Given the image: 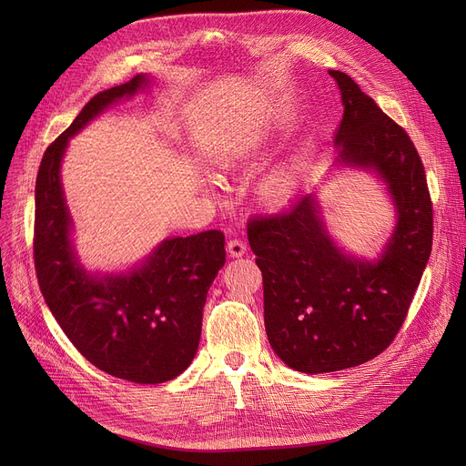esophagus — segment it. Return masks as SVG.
Wrapping results in <instances>:
<instances>
[{"label":"esophagus","mask_w":466,"mask_h":466,"mask_svg":"<svg viewBox=\"0 0 466 466\" xmlns=\"http://www.w3.org/2000/svg\"><path fill=\"white\" fill-rule=\"evenodd\" d=\"M227 251H228L230 257H236V258H238V257H243V255H246V241L239 239V238L228 239Z\"/></svg>","instance_id":"1"}]
</instances>
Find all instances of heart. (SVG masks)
Returning <instances> with one entry per match:
<instances>
[{"label":"heart","mask_w":466,"mask_h":466,"mask_svg":"<svg viewBox=\"0 0 466 466\" xmlns=\"http://www.w3.org/2000/svg\"><path fill=\"white\" fill-rule=\"evenodd\" d=\"M266 139H270V128H260V130H246L241 134H232L230 139L223 143V149H220V158L225 164H239L251 158V155L262 147ZM292 188H295V177H292L289 171L279 169L270 177H266L260 185V198L266 206L279 208L287 204L290 198Z\"/></svg>","instance_id":"heart-1"}]
</instances>
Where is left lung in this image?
Listing matches in <instances>:
<instances>
[{"label": "left lung", "mask_w": 466, "mask_h": 466, "mask_svg": "<svg viewBox=\"0 0 466 466\" xmlns=\"http://www.w3.org/2000/svg\"><path fill=\"white\" fill-rule=\"evenodd\" d=\"M329 73L344 102L338 160L380 171L399 225L383 257L364 262L334 246L313 194L249 218L268 339L287 366L306 374L353 369L393 344L432 249V202L413 141L350 76Z\"/></svg>", "instance_id": "8db88e82"}]
</instances>
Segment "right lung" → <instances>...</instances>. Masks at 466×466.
<instances>
[{
	"mask_svg": "<svg viewBox=\"0 0 466 466\" xmlns=\"http://www.w3.org/2000/svg\"><path fill=\"white\" fill-rule=\"evenodd\" d=\"M145 76L96 94L43 155L35 181L34 262L41 295L76 350L96 369L136 383L179 376L198 350L209 285L225 266V234L166 239L139 270L97 279L71 249V218L60 185L67 139Z\"/></svg>",
	"mask_w": 466,
	"mask_h": 466,
	"instance_id": "1",
	"label": "right lung"
}]
</instances>
